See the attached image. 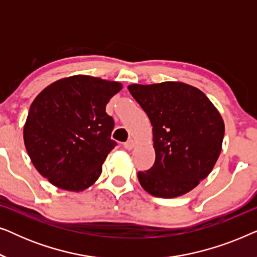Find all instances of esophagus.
Segmentation results:
<instances>
[{
	"label": "esophagus",
	"mask_w": 257,
	"mask_h": 257,
	"mask_svg": "<svg viewBox=\"0 0 257 257\" xmlns=\"http://www.w3.org/2000/svg\"><path fill=\"white\" fill-rule=\"evenodd\" d=\"M135 146H136V142H135V140H133V139L128 140L127 143L124 144V147H125L126 150H128V151H131V150L135 149Z\"/></svg>",
	"instance_id": "1"
}]
</instances>
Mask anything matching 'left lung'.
Masks as SVG:
<instances>
[{
	"instance_id": "obj_1",
	"label": "left lung",
	"mask_w": 257,
	"mask_h": 257,
	"mask_svg": "<svg viewBox=\"0 0 257 257\" xmlns=\"http://www.w3.org/2000/svg\"><path fill=\"white\" fill-rule=\"evenodd\" d=\"M130 93L153 126L154 165L138 172L142 187L158 198H177L208 177L222 150L224 122L209 98L182 82L131 84Z\"/></svg>"
}]
</instances>
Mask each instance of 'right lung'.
<instances>
[{
	"label": "right lung",
	"instance_id": "add662e5",
	"mask_svg": "<svg viewBox=\"0 0 257 257\" xmlns=\"http://www.w3.org/2000/svg\"><path fill=\"white\" fill-rule=\"evenodd\" d=\"M122 84L76 75L58 79L31 104L23 139L42 177L56 187L82 192L97 181L107 154L114 122L105 111Z\"/></svg>",
	"mask_w": 257,
	"mask_h": 257
}]
</instances>
